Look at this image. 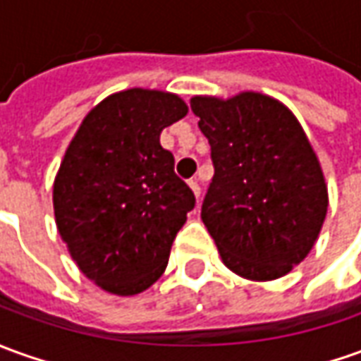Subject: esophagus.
<instances>
[{
  "mask_svg": "<svg viewBox=\"0 0 361 361\" xmlns=\"http://www.w3.org/2000/svg\"><path fill=\"white\" fill-rule=\"evenodd\" d=\"M188 185H190V188H192V192H195L196 198H200V195H202V188H200V183H198V178H190L188 180Z\"/></svg>",
  "mask_w": 361,
  "mask_h": 361,
  "instance_id": "obj_1",
  "label": "esophagus"
}]
</instances>
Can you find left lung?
Returning a JSON list of instances; mask_svg holds the SVG:
<instances>
[{"instance_id": "8db88e82", "label": "left lung", "mask_w": 361, "mask_h": 361, "mask_svg": "<svg viewBox=\"0 0 361 361\" xmlns=\"http://www.w3.org/2000/svg\"><path fill=\"white\" fill-rule=\"evenodd\" d=\"M190 109L210 143L202 222L224 265L252 281L287 275L309 255L328 210L324 175L300 123L257 92L195 96Z\"/></svg>"}]
</instances>
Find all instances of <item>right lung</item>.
<instances>
[{
    "mask_svg": "<svg viewBox=\"0 0 361 361\" xmlns=\"http://www.w3.org/2000/svg\"><path fill=\"white\" fill-rule=\"evenodd\" d=\"M175 94H111L84 118L52 188L62 242L102 289L129 297L149 289L196 198L175 175L161 131L186 116Z\"/></svg>",
    "mask_w": 361,
    "mask_h": 361,
    "instance_id": "obj_1",
    "label": "right lung"
}]
</instances>
